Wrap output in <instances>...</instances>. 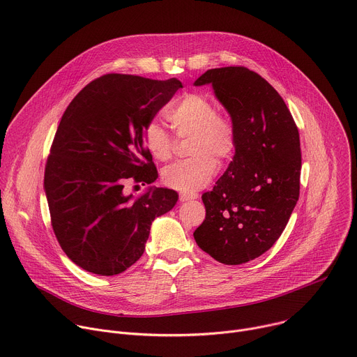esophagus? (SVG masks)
Segmentation results:
<instances>
[{
    "mask_svg": "<svg viewBox=\"0 0 357 357\" xmlns=\"http://www.w3.org/2000/svg\"><path fill=\"white\" fill-rule=\"evenodd\" d=\"M196 197H197V193H186V192H181L179 193V200L181 202L192 200V199H196Z\"/></svg>",
    "mask_w": 357,
    "mask_h": 357,
    "instance_id": "obj_1",
    "label": "esophagus"
}]
</instances>
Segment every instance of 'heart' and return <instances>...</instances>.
Listing matches in <instances>:
<instances>
[{
	"label": "heart",
	"mask_w": 357,
	"mask_h": 357,
	"mask_svg": "<svg viewBox=\"0 0 357 357\" xmlns=\"http://www.w3.org/2000/svg\"><path fill=\"white\" fill-rule=\"evenodd\" d=\"M178 138H190L192 158L175 162L162 172V182L172 189L192 193L206 186L216 174L218 163L226 164L237 148V128L233 119L216 110L213 101L202 93L181 96L167 112ZM142 141L149 154L165 162L176 149V139L157 121L144 127Z\"/></svg>",
	"instance_id": "1"
}]
</instances>
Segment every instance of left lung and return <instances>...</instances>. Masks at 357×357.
I'll list each match as a JSON object with an SVG mask.
<instances>
[{"label": "left lung", "mask_w": 357, "mask_h": 357, "mask_svg": "<svg viewBox=\"0 0 357 357\" xmlns=\"http://www.w3.org/2000/svg\"><path fill=\"white\" fill-rule=\"evenodd\" d=\"M211 83L237 128L233 161L202 195L206 216L197 245L216 261L237 266L260 257L284 231L299 197L298 127L278 91L244 66L211 69Z\"/></svg>", "instance_id": "left-lung-1"}]
</instances>
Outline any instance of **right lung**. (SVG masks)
Here are the masks:
<instances>
[{"label": "right lung", "instance_id": "obj_1", "mask_svg": "<svg viewBox=\"0 0 357 357\" xmlns=\"http://www.w3.org/2000/svg\"><path fill=\"white\" fill-rule=\"evenodd\" d=\"M181 87L178 79L107 73L65 110L45 165V192L54 233L83 270L110 277L130 268L152 220L175 206L172 189L151 188L134 200L123 189L158 178L142 132Z\"/></svg>", "mask_w": 357, "mask_h": 357}]
</instances>
